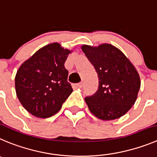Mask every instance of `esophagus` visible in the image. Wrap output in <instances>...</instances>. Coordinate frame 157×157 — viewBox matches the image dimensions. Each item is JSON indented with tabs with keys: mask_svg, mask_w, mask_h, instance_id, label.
Wrapping results in <instances>:
<instances>
[{
	"mask_svg": "<svg viewBox=\"0 0 157 157\" xmlns=\"http://www.w3.org/2000/svg\"><path fill=\"white\" fill-rule=\"evenodd\" d=\"M83 83H82V82H80V83H77V85H76V87H77V88H82V87H83Z\"/></svg>",
	"mask_w": 157,
	"mask_h": 157,
	"instance_id": "1",
	"label": "esophagus"
}]
</instances>
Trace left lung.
Returning <instances> with one entry per match:
<instances>
[{
	"label": "left lung",
	"instance_id": "1",
	"mask_svg": "<svg viewBox=\"0 0 157 157\" xmlns=\"http://www.w3.org/2000/svg\"><path fill=\"white\" fill-rule=\"evenodd\" d=\"M81 49L96 70L98 89L85 98L90 112L104 121L126 114L138 97L141 80L135 66L112 44L82 45Z\"/></svg>",
	"mask_w": 157,
	"mask_h": 157
}]
</instances>
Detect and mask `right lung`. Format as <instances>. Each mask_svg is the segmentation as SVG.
Wrapping results in <instances>:
<instances>
[{
    "label": "right lung",
    "instance_id": "1",
    "mask_svg": "<svg viewBox=\"0 0 157 157\" xmlns=\"http://www.w3.org/2000/svg\"><path fill=\"white\" fill-rule=\"evenodd\" d=\"M72 52L52 42L36 51L18 68L14 78L16 95L32 115L41 118L52 116L73 92L64 67Z\"/></svg>",
    "mask_w": 157,
    "mask_h": 157
}]
</instances>
